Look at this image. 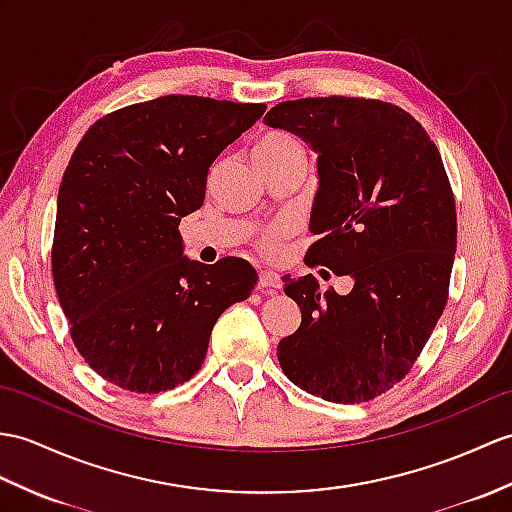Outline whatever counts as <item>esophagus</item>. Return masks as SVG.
<instances>
[{
  "label": "esophagus",
  "instance_id": "esophagus-1",
  "mask_svg": "<svg viewBox=\"0 0 512 512\" xmlns=\"http://www.w3.org/2000/svg\"><path fill=\"white\" fill-rule=\"evenodd\" d=\"M257 288H259V290L275 292V290L281 288V279H279V275H275V272L261 270V272H259V279H257Z\"/></svg>",
  "mask_w": 512,
  "mask_h": 512
}]
</instances>
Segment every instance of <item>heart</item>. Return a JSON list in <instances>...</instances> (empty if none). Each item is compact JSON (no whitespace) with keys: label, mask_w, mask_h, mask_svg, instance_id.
I'll return each instance as SVG.
<instances>
[{"label":"heart","mask_w":512,"mask_h":512,"mask_svg":"<svg viewBox=\"0 0 512 512\" xmlns=\"http://www.w3.org/2000/svg\"><path fill=\"white\" fill-rule=\"evenodd\" d=\"M294 154H303V148L299 144V139L292 137L290 133H283V130H270V133L261 135L257 146H255V161L261 170L270 168V165H277L285 159L294 157ZM279 231H270L264 237H261V246L266 251H272L275 248Z\"/></svg>","instance_id":"1"}]
</instances>
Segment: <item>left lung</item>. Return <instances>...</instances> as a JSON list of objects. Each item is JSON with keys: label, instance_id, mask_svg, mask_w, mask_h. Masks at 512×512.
<instances>
[{"label": "left lung", "instance_id": "1", "mask_svg": "<svg viewBox=\"0 0 512 512\" xmlns=\"http://www.w3.org/2000/svg\"><path fill=\"white\" fill-rule=\"evenodd\" d=\"M264 122L318 152L310 268L349 275L320 292L285 277L301 325L277 358L290 382L334 403H360L408 375L441 318L456 255V202L425 128L399 106L366 98L279 102ZM325 272V270H320Z\"/></svg>", "mask_w": 512, "mask_h": 512}]
</instances>
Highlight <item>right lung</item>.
I'll list each match as a JSON object with an SVG mask.
<instances>
[{
	"label": "right lung",
	"mask_w": 512,
	"mask_h": 512,
	"mask_svg": "<svg viewBox=\"0 0 512 512\" xmlns=\"http://www.w3.org/2000/svg\"><path fill=\"white\" fill-rule=\"evenodd\" d=\"M264 111L163 95L104 115L71 154L52 275L71 340L106 382L152 395L192 379L220 314L255 288L244 259H187L178 224L205 202L211 163Z\"/></svg>",
	"instance_id": "1"
}]
</instances>
